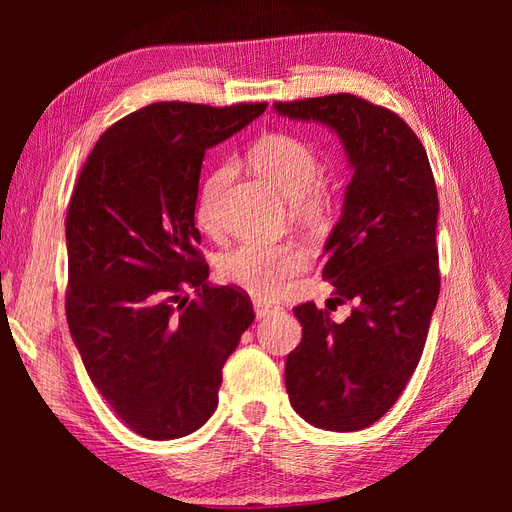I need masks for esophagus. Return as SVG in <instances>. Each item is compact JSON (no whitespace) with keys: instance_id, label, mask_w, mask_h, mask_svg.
Wrapping results in <instances>:
<instances>
[{"instance_id":"34e87169","label":"esophagus","mask_w":512,"mask_h":512,"mask_svg":"<svg viewBox=\"0 0 512 512\" xmlns=\"http://www.w3.org/2000/svg\"><path fill=\"white\" fill-rule=\"evenodd\" d=\"M254 309H256V316L258 318H269V316L280 312L282 307L280 305H273L269 301H254Z\"/></svg>"}]
</instances>
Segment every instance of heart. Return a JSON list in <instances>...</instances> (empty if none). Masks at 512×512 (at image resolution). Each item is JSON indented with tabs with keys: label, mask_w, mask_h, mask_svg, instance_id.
I'll return each mask as SVG.
<instances>
[{
	"label": "heart",
	"mask_w": 512,
	"mask_h": 512,
	"mask_svg": "<svg viewBox=\"0 0 512 512\" xmlns=\"http://www.w3.org/2000/svg\"><path fill=\"white\" fill-rule=\"evenodd\" d=\"M250 164L301 211L320 213L329 203L322 185V162L316 149L288 132L265 134L250 149ZM232 164L213 166L200 181L196 198V222L209 235L222 226L220 200ZM307 265V254L297 243L245 241L220 258V277L258 299H275Z\"/></svg>",
	"instance_id": "1"
}]
</instances>
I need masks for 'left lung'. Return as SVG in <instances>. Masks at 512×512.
<instances>
[{"label": "left lung", "mask_w": 512, "mask_h": 512, "mask_svg": "<svg viewBox=\"0 0 512 512\" xmlns=\"http://www.w3.org/2000/svg\"><path fill=\"white\" fill-rule=\"evenodd\" d=\"M273 106L335 130L354 170L322 262L352 312L337 324L312 301L294 307L303 339L286 359V391L309 425L359 431L393 408L421 361L440 294L436 181L423 143L389 108L352 94Z\"/></svg>", "instance_id": "8db88e82"}]
</instances>
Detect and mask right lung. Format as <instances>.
<instances>
[{"label": "right lung", "instance_id": "right-lung-1", "mask_svg": "<svg viewBox=\"0 0 512 512\" xmlns=\"http://www.w3.org/2000/svg\"><path fill=\"white\" fill-rule=\"evenodd\" d=\"M267 102H156L108 128L66 215V316L91 382L138 436L175 440L218 408L222 367L256 314L211 286L194 224L205 153Z\"/></svg>", "mask_w": 512, "mask_h": 512}]
</instances>
